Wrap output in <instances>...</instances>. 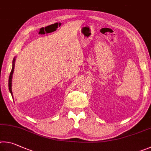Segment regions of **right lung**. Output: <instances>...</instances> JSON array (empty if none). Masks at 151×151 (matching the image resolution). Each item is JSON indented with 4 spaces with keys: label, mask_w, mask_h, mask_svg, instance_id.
Listing matches in <instances>:
<instances>
[{
    "label": "right lung",
    "mask_w": 151,
    "mask_h": 151,
    "mask_svg": "<svg viewBox=\"0 0 151 151\" xmlns=\"http://www.w3.org/2000/svg\"><path fill=\"white\" fill-rule=\"evenodd\" d=\"M14 61H15V59L13 60L12 68L11 71H10L9 79V91L10 92V93H11V95H12V78L13 71H14Z\"/></svg>",
    "instance_id": "obj_1"
}]
</instances>
